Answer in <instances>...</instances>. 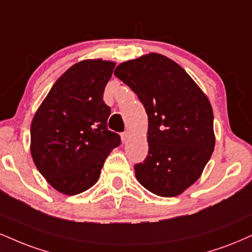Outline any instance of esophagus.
<instances>
[{
  "label": "esophagus",
  "instance_id": "obj_1",
  "mask_svg": "<svg viewBox=\"0 0 252 252\" xmlns=\"http://www.w3.org/2000/svg\"><path fill=\"white\" fill-rule=\"evenodd\" d=\"M129 132H124L123 134H121V140H123V142H127L129 140Z\"/></svg>",
  "mask_w": 252,
  "mask_h": 252
}]
</instances>
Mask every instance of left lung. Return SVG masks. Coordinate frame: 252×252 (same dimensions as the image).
Masks as SVG:
<instances>
[{"label":"left lung","instance_id":"8db88e82","mask_svg":"<svg viewBox=\"0 0 252 252\" xmlns=\"http://www.w3.org/2000/svg\"><path fill=\"white\" fill-rule=\"evenodd\" d=\"M114 74L148 116V155L134 166L136 180L155 195L178 196L197 181L215 147L209 99L178 63L155 52L124 62Z\"/></svg>","mask_w":252,"mask_h":252}]
</instances>
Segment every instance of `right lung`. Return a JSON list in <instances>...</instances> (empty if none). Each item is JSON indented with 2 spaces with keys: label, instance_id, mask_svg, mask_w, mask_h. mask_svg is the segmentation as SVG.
<instances>
[{
  "label": "right lung",
  "instance_id": "add662e5",
  "mask_svg": "<svg viewBox=\"0 0 252 252\" xmlns=\"http://www.w3.org/2000/svg\"><path fill=\"white\" fill-rule=\"evenodd\" d=\"M116 63L85 60L62 74L31 121L30 152L56 190L77 195L98 181L105 159L120 145L107 129L111 108L102 100Z\"/></svg>",
  "mask_w": 252,
  "mask_h": 252
}]
</instances>
